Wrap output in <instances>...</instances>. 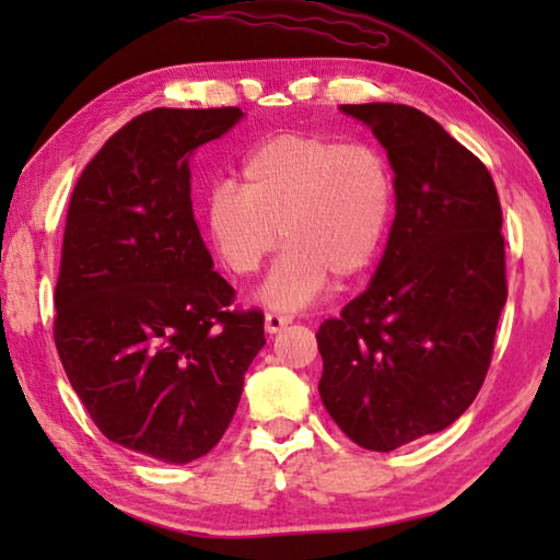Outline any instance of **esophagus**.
Segmentation results:
<instances>
[{
	"instance_id": "esophagus-1",
	"label": "esophagus",
	"mask_w": 560,
	"mask_h": 560,
	"mask_svg": "<svg viewBox=\"0 0 560 560\" xmlns=\"http://www.w3.org/2000/svg\"><path fill=\"white\" fill-rule=\"evenodd\" d=\"M291 324L289 314H277V311H269L267 318H264V326H267L269 334H279L281 328H287Z\"/></svg>"
}]
</instances>
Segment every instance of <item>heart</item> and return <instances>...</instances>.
Returning <instances> with one entry per match:
<instances>
[{
  "label": "heart",
  "mask_w": 560,
  "mask_h": 560,
  "mask_svg": "<svg viewBox=\"0 0 560 560\" xmlns=\"http://www.w3.org/2000/svg\"><path fill=\"white\" fill-rule=\"evenodd\" d=\"M242 187L220 183L205 200L210 242L236 277L283 252L261 299L301 308L326 289L328 273L353 279L375 261L393 212V175L368 143L318 132H279L254 145L240 167Z\"/></svg>",
  "instance_id": "b5f03b06"
}]
</instances>
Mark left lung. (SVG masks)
Here are the masks:
<instances>
[{"label": "left lung", "instance_id": "left-lung-1", "mask_svg": "<svg viewBox=\"0 0 560 560\" xmlns=\"http://www.w3.org/2000/svg\"><path fill=\"white\" fill-rule=\"evenodd\" d=\"M395 173V220L368 289L318 328V393L360 447L390 452L457 420L485 383L506 261L487 165L402 103L340 106Z\"/></svg>", "mask_w": 560, "mask_h": 560}]
</instances>
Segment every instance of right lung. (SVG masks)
Segmentation results:
<instances>
[{
  "instance_id": "obj_1",
  "label": "right lung",
  "mask_w": 560,
  "mask_h": 560,
  "mask_svg": "<svg viewBox=\"0 0 560 560\" xmlns=\"http://www.w3.org/2000/svg\"><path fill=\"white\" fill-rule=\"evenodd\" d=\"M240 108H155L83 167L66 214L54 340L91 420L120 447L187 464L230 428L264 314L232 311L189 200V155Z\"/></svg>"
}]
</instances>
